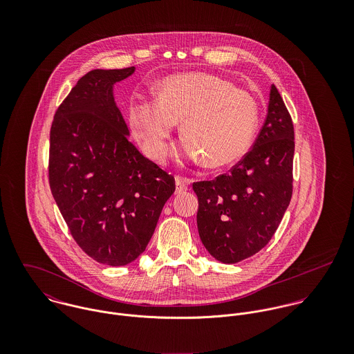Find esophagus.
Segmentation results:
<instances>
[{"mask_svg": "<svg viewBox=\"0 0 354 354\" xmlns=\"http://www.w3.org/2000/svg\"><path fill=\"white\" fill-rule=\"evenodd\" d=\"M189 178H185V177H181V176H177L176 177V192L177 194H181V192H185L188 189V185H189Z\"/></svg>", "mask_w": 354, "mask_h": 354, "instance_id": "esophagus-1", "label": "esophagus"}]
</instances>
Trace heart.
Here are the masks:
<instances>
[{"label":"heart","instance_id":"obj_1","mask_svg":"<svg viewBox=\"0 0 354 354\" xmlns=\"http://www.w3.org/2000/svg\"><path fill=\"white\" fill-rule=\"evenodd\" d=\"M180 124L185 139L180 156L222 167L241 159L252 145L259 104L248 91L215 75L194 72L163 79L155 101L143 97L128 107V125L145 153L163 162L169 139Z\"/></svg>","mask_w":354,"mask_h":354}]
</instances>
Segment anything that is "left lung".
Masks as SVG:
<instances>
[{
	"label": "left lung",
	"instance_id": "left-lung-1",
	"mask_svg": "<svg viewBox=\"0 0 354 354\" xmlns=\"http://www.w3.org/2000/svg\"><path fill=\"white\" fill-rule=\"evenodd\" d=\"M293 155V121L272 84L252 149L229 173L192 185L199 199V236L216 260L237 263L268 244L292 199Z\"/></svg>",
	"mask_w": 354,
	"mask_h": 354
}]
</instances>
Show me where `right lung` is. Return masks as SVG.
Masks as SVG:
<instances>
[{
    "mask_svg": "<svg viewBox=\"0 0 354 354\" xmlns=\"http://www.w3.org/2000/svg\"><path fill=\"white\" fill-rule=\"evenodd\" d=\"M135 72L94 69L55 110L50 128L49 184L82 251L107 266L145 252L174 177L129 142L113 84Z\"/></svg>",
    "mask_w": 354,
    "mask_h": 354,
    "instance_id": "obj_1",
    "label": "right lung"
}]
</instances>
